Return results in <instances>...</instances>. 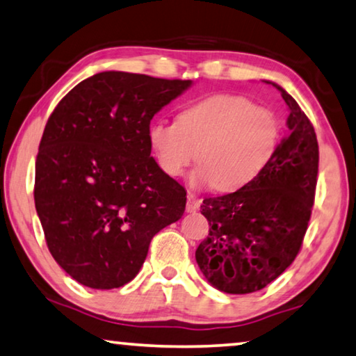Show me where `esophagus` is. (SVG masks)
I'll return each instance as SVG.
<instances>
[{"label": "esophagus", "mask_w": 356, "mask_h": 356, "mask_svg": "<svg viewBox=\"0 0 356 356\" xmlns=\"http://www.w3.org/2000/svg\"><path fill=\"white\" fill-rule=\"evenodd\" d=\"M199 207H200V200L195 199L193 194H189L188 195V204H186V211L194 213V211L199 210Z\"/></svg>", "instance_id": "esophagus-1"}]
</instances>
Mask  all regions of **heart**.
Returning a JSON list of instances; mask_svg holds the SVG:
<instances>
[{"label": "heart", "mask_w": 356, "mask_h": 356, "mask_svg": "<svg viewBox=\"0 0 356 356\" xmlns=\"http://www.w3.org/2000/svg\"><path fill=\"white\" fill-rule=\"evenodd\" d=\"M147 143L167 177H181L197 157L200 165L191 173V188L235 193L269 165L280 124L270 109L248 98L215 94L183 108L177 122H152Z\"/></svg>", "instance_id": "heart-1"}]
</instances>
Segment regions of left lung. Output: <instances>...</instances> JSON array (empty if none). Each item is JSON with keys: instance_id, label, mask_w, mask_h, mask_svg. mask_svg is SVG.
Masks as SVG:
<instances>
[{"instance_id": "1", "label": "left lung", "mask_w": 356, "mask_h": 356, "mask_svg": "<svg viewBox=\"0 0 356 356\" xmlns=\"http://www.w3.org/2000/svg\"><path fill=\"white\" fill-rule=\"evenodd\" d=\"M269 84L289 109L288 132L275 156L247 188L209 197L200 205L210 229L195 261L210 285L229 294L259 291L291 266L314 207L318 175L314 125L285 89Z\"/></svg>"}]
</instances>
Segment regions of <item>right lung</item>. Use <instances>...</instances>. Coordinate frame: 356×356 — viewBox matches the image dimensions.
<instances>
[{"mask_svg": "<svg viewBox=\"0 0 356 356\" xmlns=\"http://www.w3.org/2000/svg\"><path fill=\"white\" fill-rule=\"evenodd\" d=\"M191 86L103 71L73 87L49 118L35 207L54 259L81 285L134 280L151 238L183 216L186 189L151 157L147 129Z\"/></svg>", "mask_w": 356, "mask_h": 356, "instance_id": "add662e5", "label": "right lung"}]
</instances>
